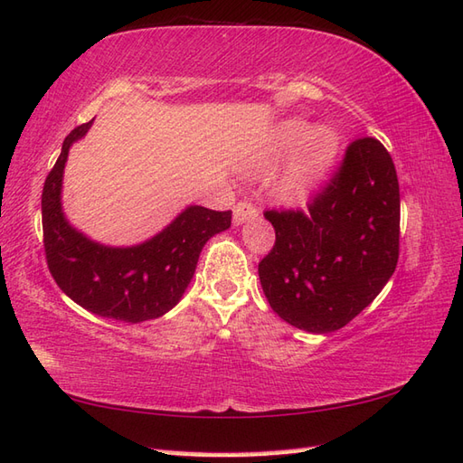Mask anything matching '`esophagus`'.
Masks as SVG:
<instances>
[{"label":"esophagus","mask_w":463,"mask_h":463,"mask_svg":"<svg viewBox=\"0 0 463 463\" xmlns=\"http://www.w3.org/2000/svg\"><path fill=\"white\" fill-rule=\"evenodd\" d=\"M256 217H258V209L252 207L249 201H239V203H236L234 219H232L236 227H239V224H242V222H246V221L256 219Z\"/></svg>","instance_id":"esophagus-1"}]
</instances>
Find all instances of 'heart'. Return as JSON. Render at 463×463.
<instances>
[{"mask_svg":"<svg viewBox=\"0 0 463 463\" xmlns=\"http://www.w3.org/2000/svg\"><path fill=\"white\" fill-rule=\"evenodd\" d=\"M294 159L276 183V199L288 207H302L326 179L339 152V136L329 126H316L304 118H288L278 124L266 139V147L258 159V167L264 169L278 159L292 154L298 144Z\"/></svg>","mask_w":463,"mask_h":463,"instance_id":"heart-1","label":"heart"}]
</instances>
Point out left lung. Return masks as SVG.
I'll return each mask as SVG.
<instances>
[{"label":"left lung","instance_id":"8db88e82","mask_svg":"<svg viewBox=\"0 0 463 463\" xmlns=\"http://www.w3.org/2000/svg\"><path fill=\"white\" fill-rule=\"evenodd\" d=\"M264 217L276 242L258 276L268 304L298 329L331 333L347 326L399 262V179L374 137L354 139L307 213L266 211Z\"/></svg>","mask_w":463,"mask_h":463}]
</instances>
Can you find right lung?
Instances as JSON below:
<instances>
[{
	"label": "right lung",
	"mask_w": 463,
	"mask_h": 463,
	"mask_svg": "<svg viewBox=\"0 0 463 463\" xmlns=\"http://www.w3.org/2000/svg\"><path fill=\"white\" fill-rule=\"evenodd\" d=\"M92 120L64 137L61 156L41 195L43 242L49 270L72 302L100 317L142 324L175 307L195 274L211 236L231 227V211L189 205L152 239L134 246H106L77 231L62 213V174L69 149Z\"/></svg>",
	"instance_id": "1"
}]
</instances>
